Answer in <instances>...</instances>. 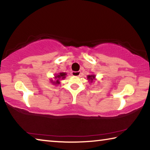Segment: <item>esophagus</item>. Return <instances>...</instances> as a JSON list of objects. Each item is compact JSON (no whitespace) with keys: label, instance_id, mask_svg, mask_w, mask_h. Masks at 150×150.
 <instances>
[{"label":"esophagus","instance_id":"1","mask_svg":"<svg viewBox=\"0 0 150 150\" xmlns=\"http://www.w3.org/2000/svg\"><path fill=\"white\" fill-rule=\"evenodd\" d=\"M71 75L73 76H76V77H77V76H79L81 75V71H72L71 72Z\"/></svg>","mask_w":150,"mask_h":150}]
</instances>
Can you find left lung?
<instances>
[{
  "label": "left lung",
  "mask_w": 150,
  "mask_h": 150,
  "mask_svg": "<svg viewBox=\"0 0 150 150\" xmlns=\"http://www.w3.org/2000/svg\"><path fill=\"white\" fill-rule=\"evenodd\" d=\"M88 79H89V81H93V79L95 78V76L93 75H88Z\"/></svg>",
  "instance_id": "1"
}]
</instances>
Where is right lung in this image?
Returning <instances> with one entry per match:
<instances>
[{
    "mask_svg": "<svg viewBox=\"0 0 150 150\" xmlns=\"http://www.w3.org/2000/svg\"><path fill=\"white\" fill-rule=\"evenodd\" d=\"M65 75H66L65 73H60L59 75H58L57 76H56V77H55V78H58V79H61V78H62V79H64ZM59 79L57 80L56 83H55V84H58V83H59Z\"/></svg>",
    "mask_w": 150,
    "mask_h": 150,
    "instance_id": "right-lung-1",
    "label": "right lung"
}]
</instances>
